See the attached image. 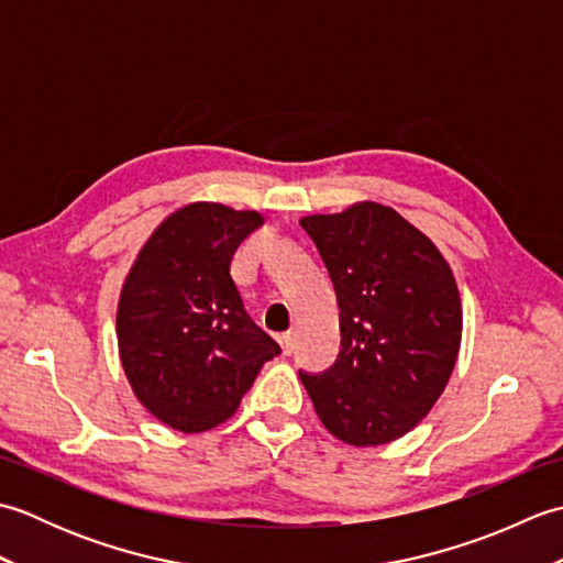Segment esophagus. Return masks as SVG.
<instances>
[{"mask_svg": "<svg viewBox=\"0 0 563 563\" xmlns=\"http://www.w3.org/2000/svg\"><path fill=\"white\" fill-rule=\"evenodd\" d=\"M278 341H280V349H283V353H285V355H290V353L295 351V333H292V331H285V333H280Z\"/></svg>", "mask_w": 563, "mask_h": 563, "instance_id": "obj_1", "label": "esophagus"}]
</instances>
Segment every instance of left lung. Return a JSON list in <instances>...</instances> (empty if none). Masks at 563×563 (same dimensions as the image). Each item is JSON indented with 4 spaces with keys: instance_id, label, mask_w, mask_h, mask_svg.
Listing matches in <instances>:
<instances>
[{
    "instance_id": "obj_1",
    "label": "left lung",
    "mask_w": 563,
    "mask_h": 563,
    "mask_svg": "<svg viewBox=\"0 0 563 563\" xmlns=\"http://www.w3.org/2000/svg\"><path fill=\"white\" fill-rule=\"evenodd\" d=\"M300 227L329 271L341 351L300 379L329 433L385 445L409 433L445 389L457 361L462 307L452 271L397 210L357 202Z\"/></svg>"
}]
</instances>
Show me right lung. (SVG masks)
I'll list each match as a JSON object with an SVG mask.
<instances>
[{
	"mask_svg": "<svg viewBox=\"0 0 563 563\" xmlns=\"http://www.w3.org/2000/svg\"><path fill=\"white\" fill-rule=\"evenodd\" d=\"M254 210L190 202L142 246L118 305V345L137 399L162 423L202 433L227 421L280 345L244 309L234 251Z\"/></svg>",
	"mask_w": 563,
	"mask_h": 563,
	"instance_id": "add662e5",
	"label": "right lung"
}]
</instances>
